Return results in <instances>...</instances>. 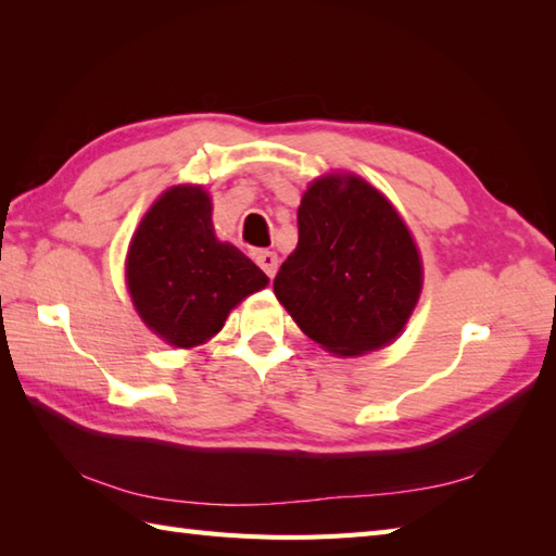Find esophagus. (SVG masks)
Here are the masks:
<instances>
[{"mask_svg":"<svg viewBox=\"0 0 556 556\" xmlns=\"http://www.w3.org/2000/svg\"><path fill=\"white\" fill-rule=\"evenodd\" d=\"M255 263L265 269V275L271 279L277 271V253L275 251H257Z\"/></svg>","mask_w":556,"mask_h":556,"instance_id":"esophagus-1","label":"esophagus"}]
</instances>
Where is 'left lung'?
Here are the masks:
<instances>
[{"instance_id":"obj_1","label":"left lung","mask_w":556,"mask_h":556,"mask_svg":"<svg viewBox=\"0 0 556 556\" xmlns=\"http://www.w3.org/2000/svg\"><path fill=\"white\" fill-rule=\"evenodd\" d=\"M422 291V257L404 217L353 172L305 188L299 243L275 296L317 346L339 358L384 349L404 332Z\"/></svg>"}]
</instances>
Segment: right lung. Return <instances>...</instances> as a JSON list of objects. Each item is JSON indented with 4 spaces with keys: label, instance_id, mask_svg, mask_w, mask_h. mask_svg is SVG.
I'll use <instances>...</instances> for the list:
<instances>
[{
    "label": "right lung",
    "instance_id": "1",
    "mask_svg": "<svg viewBox=\"0 0 556 556\" xmlns=\"http://www.w3.org/2000/svg\"><path fill=\"white\" fill-rule=\"evenodd\" d=\"M124 277L140 320L174 349L207 344L236 305L269 285L251 257L217 239L212 198L198 184L169 186L148 207Z\"/></svg>",
    "mask_w": 556,
    "mask_h": 556
}]
</instances>
